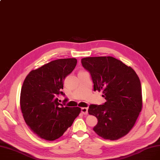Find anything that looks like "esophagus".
I'll list each match as a JSON object with an SVG mask.
<instances>
[{"mask_svg": "<svg viewBox=\"0 0 160 160\" xmlns=\"http://www.w3.org/2000/svg\"><path fill=\"white\" fill-rule=\"evenodd\" d=\"M88 109L87 108H81V112L83 114V115H87L88 113Z\"/></svg>", "mask_w": 160, "mask_h": 160, "instance_id": "obj_1", "label": "esophagus"}]
</instances>
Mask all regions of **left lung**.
I'll list each match as a JSON object with an SVG mask.
<instances>
[{"mask_svg": "<svg viewBox=\"0 0 160 160\" xmlns=\"http://www.w3.org/2000/svg\"><path fill=\"white\" fill-rule=\"evenodd\" d=\"M81 62L91 74L94 91L102 90L106 100L103 104L89 107V114L98 119L93 130L110 140L127 135L142 109L141 86L136 72L112 56L88 57Z\"/></svg>", "mask_w": 160, "mask_h": 160, "instance_id": "8db88e82", "label": "left lung"}]
</instances>
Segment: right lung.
I'll return each mask as SVG.
<instances>
[{"mask_svg": "<svg viewBox=\"0 0 160 160\" xmlns=\"http://www.w3.org/2000/svg\"><path fill=\"white\" fill-rule=\"evenodd\" d=\"M76 58L59 59L32 70L21 88L20 105L24 119L38 136L48 141L60 138L80 113L78 107L58 102L63 81L75 68ZM67 100V99H65Z\"/></svg>", "mask_w": 160, "mask_h": 160, "instance_id": "add662e5", "label": "right lung"}]
</instances>
